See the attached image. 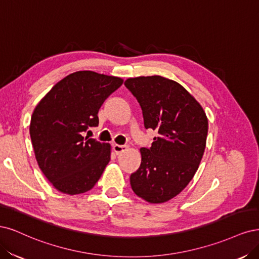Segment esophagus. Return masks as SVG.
<instances>
[{
    "instance_id": "esophagus-1",
    "label": "esophagus",
    "mask_w": 259,
    "mask_h": 259,
    "mask_svg": "<svg viewBox=\"0 0 259 259\" xmlns=\"http://www.w3.org/2000/svg\"><path fill=\"white\" fill-rule=\"evenodd\" d=\"M113 149H114V152L116 153V155H118V154H121V153L124 152V151H127L128 146H127V145H118V144H115V145L113 146Z\"/></svg>"
}]
</instances>
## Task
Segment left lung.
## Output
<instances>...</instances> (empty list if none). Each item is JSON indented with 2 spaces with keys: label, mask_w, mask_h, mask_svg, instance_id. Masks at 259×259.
<instances>
[{
  "label": "left lung",
  "mask_w": 259,
  "mask_h": 259,
  "mask_svg": "<svg viewBox=\"0 0 259 259\" xmlns=\"http://www.w3.org/2000/svg\"><path fill=\"white\" fill-rule=\"evenodd\" d=\"M141 105L144 126L158 132L142 147L141 165L130 177L132 190L149 203L178 196L194 178L206 144L207 117L188 91L172 79L154 75L124 81Z\"/></svg>",
  "instance_id": "obj_1"
}]
</instances>
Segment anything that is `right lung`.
<instances>
[{
	"instance_id": "add662e5",
	"label": "right lung",
	"mask_w": 259,
	"mask_h": 259,
	"mask_svg": "<svg viewBox=\"0 0 259 259\" xmlns=\"http://www.w3.org/2000/svg\"><path fill=\"white\" fill-rule=\"evenodd\" d=\"M119 77L93 71L65 76L33 111L30 137L39 169L53 186L68 195L93 188L111 160V145L82 137L99 124L105 99L122 85Z\"/></svg>"
}]
</instances>
